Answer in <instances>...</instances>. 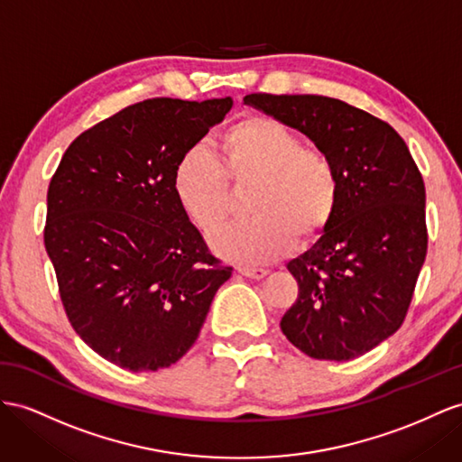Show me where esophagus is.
<instances>
[{
	"label": "esophagus",
	"mask_w": 462,
	"mask_h": 462,
	"mask_svg": "<svg viewBox=\"0 0 462 462\" xmlns=\"http://www.w3.org/2000/svg\"><path fill=\"white\" fill-rule=\"evenodd\" d=\"M238 273L247 279H263L267 275V269L262 267H238Z\"/></svg>",
	"instance_id": "34e87169"
}]
</instances>
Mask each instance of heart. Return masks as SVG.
Listing matches in <instances>:
<instances>
[{"label": "heart", "instance_id": "obj_1", "mask_svg": "<svg viewBox=\"0 0 462 462\" xmlns=\"http://www.w3.org/2000/svg\"><path fill=\"white\" fill-rule=\"evenodd\" d=\"M247 215L212 242L215 252L242 265L285 255L294 240L309 245L334 222L341 203V175L326 152L271 116L252 115L224 128L217 152L189 148L173 171L181 210L205 236L224 228L234 191L250 187Z\"/></svg>", "mask_w": 462, "mask_h": 462}]
</instances>
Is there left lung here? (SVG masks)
I'll use <instances>...</instances> for the list:
<instances>
[{"instance_id": "1", "label": "left lung", "mask_w": 462, "mask_h": 462, "mask_svg": "<svg viewBox=\"0 0 462 462\" xmlns=\"http://www.w3.org/2000/svg\"><path fill=\"white\" fill-rule=\"evenodd\" d=\"M244 101L300 130L341 175L334 222L287 265L299 299L281 318L282 334L312 359L361 357L410 309L428 254L423 177L393 126L346 101L271 93Z\"/></svg>"}]
</instances>
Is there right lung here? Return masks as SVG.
<instances>
[{"instance_id": "1", "label": "right lung", "mask_w": 462, "mask_h": 462, "mask_svg": "<svg viewBox=\"0 0 462 462\" xmlns=\"http://www.w3.org/2000/svg\"><path fill=\"white\" fill-rule=\"evenodd\" d=\"M230 109V97L128 105L81 133L52 175L44 247L66 316L123 369L180 361L232 275L173 193L177 162Z\"/></svg>"}]
</instances>
